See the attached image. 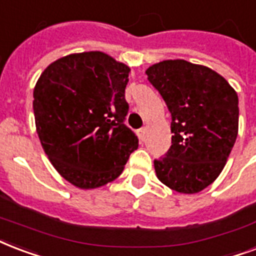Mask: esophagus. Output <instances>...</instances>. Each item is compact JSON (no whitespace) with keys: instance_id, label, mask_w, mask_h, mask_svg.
Masks as SVG:
<instances>
[{"instance_id":"obj_1","label":"esophagus","mask_w":256,"mask_h":256,"mask_svg":"<svg viewBox=\"0 0 256 256\" xmlns=\"http://www.w3.org/2000/svg\"><path fill=\"white\" fill-rule=\"evenodd\" d=\"M138 136H140V140L141 141H145L146 138V128H142L138 130Z\"/></svg>"}]
</instances>
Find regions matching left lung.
<instances>
[{
	"label": "left lung",
	"instance_id": "1",
	"mask_svg": "<svg viewBox=\"0 0 256 256\" xmlns=\"http://www.w3.org/2000/svg\"><path fill=\"white\" fill-rule=\"evenodd\" d=\"M146 75L172 115V146L154 160L156 174L176 192H200L219 177L236 141V91L214 70L180 58L153 64Z\"/></svg>",
	"mask_w": 256,
	"mask_h": 256
}]
</instances>
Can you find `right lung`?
Wrapping results in <instances>:
<instances>
[{
    "mask_svg": "<svg viewBox=\"0 0 256 256\" xmlns=\"http://www.w3.org/2000/svg\"><path fill=\"white\" fill-rule=\"evenodd\" d=\"M128 74L126 64L91 50L58 58L34 86L33 112L42 149L78 188L114 181L138 148L124 124Z\"/></svg>",
    "mask_w": 256,
    "mask_h": 256,
    "instance_id": "right-lung-1",
    "label": "right lung"
}]
</instances>
